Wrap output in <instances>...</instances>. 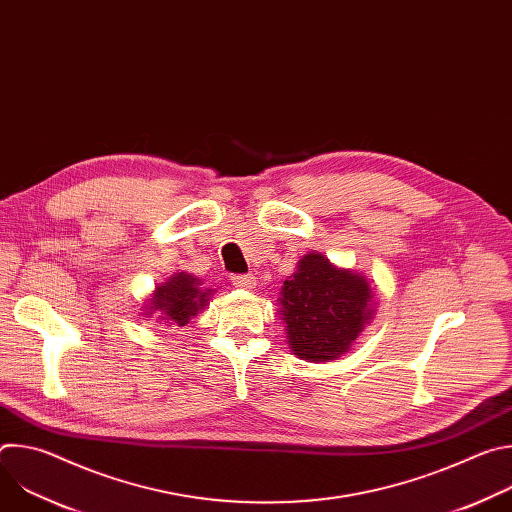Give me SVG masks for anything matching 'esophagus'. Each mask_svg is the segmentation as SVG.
I'll use <instances>...</instances> for the list:
<instances>
[{
  "label": "esophagus",
  "mask_w": 512,
  "mask_h": 512,
  "mask_svg": "<svg viewBox=\"0 0 512 512\" xmlns=\"http://www.w3.org/2000/svg\"><path fill=\"white\" fill-rule=\"evenodd\" d=\"M231 281H233V285H235V287H241V289H251V287L255 285L257 277H255L253 273H245V275H233V277H231Z\"/></svg>",
  "instance_id": "1"
}]
</instances>
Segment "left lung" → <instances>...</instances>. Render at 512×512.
Returning <instances> with one entry per match:
<instances>
[{
	"label": "left lung",
	"instance_id": "1",
	"mask_svg": "<svg viewBox=\"0 0 512 512\" xmlns=\"http://www.w3.org/2000/svg\"><path fill=\"white\" fill-rule=\"evenodd\" d=\"M279 302L291 350L304 360L324 362L344 354L371 320L373 291L362 275L310 253L283 281Z\"/></svg>",
	"mask_w": 512,
	"mask_h": 512
}]
</instances>
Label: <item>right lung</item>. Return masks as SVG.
<instances>
[{
	"label": "right lung",
	"instance_id": "right-lung-1",
	"mask_svg": "<svg viewBox=\"0 0 512 512\" xmlns=\"http://www.w3.org/2000/svg\"><path fill=\"white\" fill-rule=\"evenodd\" d=\"M208 302V289H202L200 279L188 273H176L168 283L156 289V296L148 310L160 312V320L168 324L186 326ZM148 312V314H152Z\"/></svg>",
	"mask_w": 512,
	"mask_h": 512
}]
</instances>
